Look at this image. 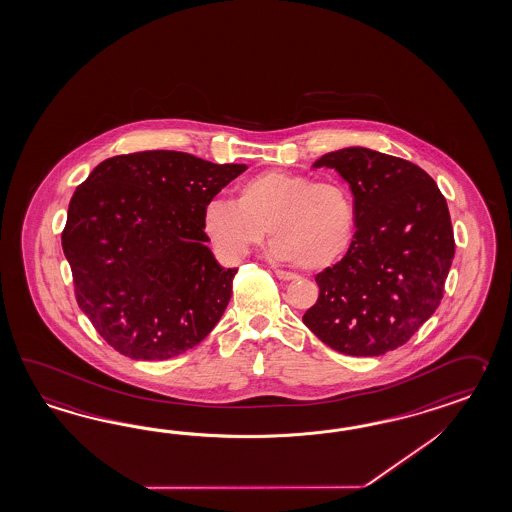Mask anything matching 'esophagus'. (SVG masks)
<instances>
[{"label": "esophagus", "instance_id": "1", "mask_svg": "<svg viewBox=\"0 0 512 512\" xmlns=\"http://www.w3.org/2000/svg\"><path fill=\"white\" fill-rule=\"evenodd\" d=\"M274 274L277 275L279 279H283V281H296V279H298V275L292 274V272H285V270H279V268L275 270Z\"/></svg>", "mask_w": 512, "mask_h": 512}]
</instances>
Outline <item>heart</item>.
<instances>
[{
  "label": "heart",
  "mask_w": 512,
  "mask_h": 512,
  "mask_svg": "<svg viewBox=\"0 0 512 512\" xmlns=\"http://www.w3.org/2000/svg\"><path fill=\"white\" fill-rule=\"evenodd\" d=\"M201 224L225 261H242L270 229L279 259L303 270H324L349 250L357 212L340 181L266 170L238 185L237 200L209 201Z\"/></svg>",
  "instance_id": "obj_1"
}]
</instances>
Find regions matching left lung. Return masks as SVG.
Returning <instances> with one entry per match:
<instances>
[{
    "instance_id": "8db88e82",
    "label": "left lung",
    "mask_w": 512,
    "mask_h": 512,
    "mask_svg": "<svg viewBox=\"0 0 512 512\" xmlns=\"http://www.w3.org/2000/svg\"><path fill=\"white\" fill-rule=\"evenodd\" d=\"M349 183L357 231L348 253L316 275L303 324L329 348L377 357L403 346L437 311L455 257L448 203L433 177L368 148L320 157Z\"/></svg>"
}]
</instances>
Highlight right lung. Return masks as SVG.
Segmentation results:
<instances>
[{"instance_id":"right-lung-1","label":"right lung","mask_w":512,"mask_h":512,"mask_svg":"<svg viewBox=\"0 0 512 512\" xmlns=\"http://www.w3.org/2000/svg\"><path fill=\"white\" fill-rule=\"evenodd\" d=\"M246 168L138 151L103 161L75 188L64 255L79 309L111 348L166 361L218 324L237 270L214 261L201 222L207 203Z\"/></svg>"}]
</instances>
